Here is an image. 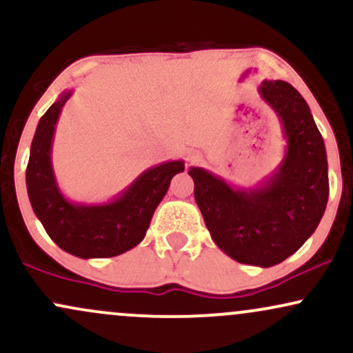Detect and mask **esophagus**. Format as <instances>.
Returning <instances> with one entry per match:
<instances>
[{
	"instance_id": "34e87169",
	"label": "esophagus",
	"mask_w": 353,
	"mask_h": 353,
	"mask_svg": "<svg viewBox=\"0 0 353 353\" xmlns=\"http://www.w3.org/2000/svg\"><path fill=\"white\" fill-rule=\"evenodd\" d=\"M196 154H190V156H189V161H196Z\"/></svg>"
}]
</instances>
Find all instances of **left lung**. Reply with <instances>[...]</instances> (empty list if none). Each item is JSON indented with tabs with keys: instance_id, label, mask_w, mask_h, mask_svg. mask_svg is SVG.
Returning a JSON list of instances; mask_svg holds the SVG:
<instances>
[{
	"instance_id": "obj_1",
	"label": "left lung",
	"mask_w": 353,
	"mask_h": 353,
	"mask_svg": "<svg viewBox=\"0 0 353 353\" xmlns=\"http://www.w3.org/2000/svg\"><path fill=\"white\" fill-rule=\"evenodd\" d=\"M262 99L274 109L287 141L279 168L255 188H234L190 168L194 197L221 250L241 264L272 267L297 252L317 229L329 199V165L309 104L285 81H264Z\"/></svg>"
}]
</instances>
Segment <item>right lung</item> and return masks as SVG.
<instances>
[{
  "mask_svg": "<svg viewBox=\"0 0 353 353\" xmlns=\"http://www.w3.org/2000/svg\"><path fill=\"white\" fill-rule=\"evenodd\" d=\"M71 94L64 91L39 119L26 168L28 197L48 236L68 254L79 259L114 257L143 241L171 179L184 171V161L154 165L104 204L68 201L52 171L51 148L61 109Z\"/></svg>",
  "mask_w": 353,
  "mask_h": 353,
  "instance_id": "add662e5",
  "label": "right lung"
}]
</instances>
